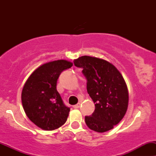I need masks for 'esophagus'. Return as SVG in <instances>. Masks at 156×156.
<instances>
[{
  "label": "esophagus",
  "instance_id": "esophagus-1",
  "mask_svg": "<svg viewBox=\"0 0 156 156\" xmlns=\"http://www.w3.org/2000/svg\"><path fill=\"white\" fill-rule=\"evenodd\" d=\"M80 106H81V103H78V104H76V105H75V106H73V107L75 108H80Z\"/></svg>",
  "mask_w": 156,
  "mask_h": 156
}]
</instances>
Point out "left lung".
<instances>
[{"mask_svg": "<svg viewBox=\"0 0 156 156\" xmlns=\"http://www.w3.org/2000/svg\"><path fill=\"white\" fill-rule=\"evenodd\" d=\"M75 66L83 69L87 78V90L95 103L90 116H85V123L92 130L104 133L121 122L128 106V90L122 74L105 59L83 56L74 59Z\"/></svg>", "mask_w": 156, "mask_h": 156, "instance_id": "obj_1", "label": "left lung"}]
</instances>
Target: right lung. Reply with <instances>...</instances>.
<instances>
[{"label":"right lung","instance_id":"1","mask_svg":"<svg viewBox=\"0 0 156 156\" xmlns=\"http://www.w3.org/2000/svg\"><path fill=\"white\" fill-rule=\"evenodd\" d=\"M73 66L66 59L40 66L31 75L22 90V103L26 115L42 130H53L66 122L70 108L64 105L56 90L61 72Z\"/></svg>","mask_w":156,"mask_h":156}]
</instances>
